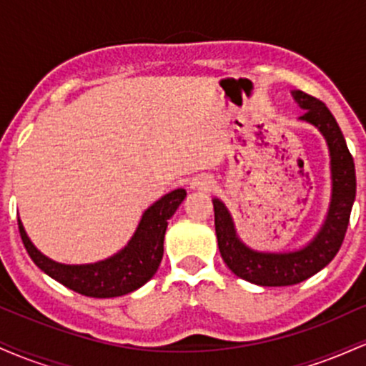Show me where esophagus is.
Masks as SVG:
<instances>
[{
	"label": "esophagus",
	"instance_id": "esophagus-1",
	"mask_svg": "<svg viewBox=\"0 0 366 366\" xmlns=\"http://www.w3.org/2000/svg\"><path fill=\"white\" fill-rule=\"evenodd\" d=\"M212 180H203V182H197L196 187L201 189V191H209L212 189Z\"/></svg>",
	"mask_w": 366,
	"mask_h": 366
}]
</instances>
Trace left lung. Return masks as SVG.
Segmentation results:
<instances>
[{
  "instance_id": "8db88e82",
  "label": "left lung",
  "mask_w": 366,
  "mask_h": 366,
  "mask_svg": "<svg viewBox=\"0 0 366 366\" xmlns=\"http://www.w3.org/2000/svg\"><path fill=\"white\" fill-rule=\"evenodd\" d=\"M292 94L300 107L305 108L301 120L310 122L320 129L330 149L334 189H332L329 215L320 234L296 253H256L237 239L232 218L224 203L220 199H213L218 249L227 267L247 282L264 285V287L300 284L327 267L341 249L356 196L355 162L334 115L325 107V103L315 96L306 94L303 91H296Z\"/></svg>"
}]
</instances>
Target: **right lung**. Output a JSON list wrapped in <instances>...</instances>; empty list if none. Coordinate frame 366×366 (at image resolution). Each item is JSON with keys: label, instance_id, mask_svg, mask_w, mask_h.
I'll return each instance as SVG.
<instances>
[{"label": "right lung", "instance_id": "obj_1", "mask_svg": "<svg viewBox=\"0 0 366 366\" xmlns=\"http://www.w3.org/2000/svg\"><path fill=\"white\" fill-rule=\"evenodd\" d=\"M184 197V189H175L163 196L153 207L146 209L127 247L119 254L94 264H61L51 262L29 241L22 222L19 220L20 237L32 262L65 287L89 297L124 296L139 289L157 274L163 258V239L169 218L174 215Z\"/></svg>", "mask_w": 366, "mask_h": 366}]
</instances>
